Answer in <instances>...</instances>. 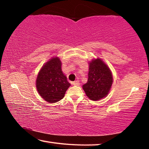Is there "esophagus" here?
Listing matches in <instances>:
<instances>
[{"instance_id": "esophagus-1", "label": "esophagus", "mask_w": 149, "mask_h": 149, "mask_svg": "<svg viewBox=\"0 0 149 149\" xmlns=\"http://www.w3.org/2000/svg\"><path fill=\"white\" fill-rule=\"evenodd\" d=\"M79 81L78 80H77V81H74V82H72V85H75V86H79Z\"/></svg>"}]
</instances>
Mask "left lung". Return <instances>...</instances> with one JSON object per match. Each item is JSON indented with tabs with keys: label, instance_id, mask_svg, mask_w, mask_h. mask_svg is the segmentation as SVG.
<instances>
[{
	"label": "left lung",
	"instance_id": "8db88e82",
	"mask_svg": "<svg viewBox=\"0 0 149 149\" xmlns=\"http://www.w3.org/2000/svg\"><path fill=\"white\" fill-rule=\"evenodd\" d=\"M88 80L83 89L90 100L97 101L107 97L113 83L109 67L102 59L97 58L89 62Z\"/></svg>",
	"mask_w": 149,
	"mask_h": 149
}]
</instances>
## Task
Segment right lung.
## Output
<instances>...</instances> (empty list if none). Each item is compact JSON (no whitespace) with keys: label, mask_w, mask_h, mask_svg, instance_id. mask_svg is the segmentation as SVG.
Here are the masks:
<instances>
[{"label":"right lung","mask_w":149,"mask_h":149,"mask_svg":"<svg viewBox=\"0 0 149 149\" xmlns=\"http://www.w3.org/2000/svg\"><path fill=\"white\" fill-rule=\"evenodd\" d=\"M62 71V62L58 57L50 58L39 70L36 79V88L40 96L49 103L62 99L70 86Z\"/></svg>","instance_id":"obj_1"}]
</instances>
